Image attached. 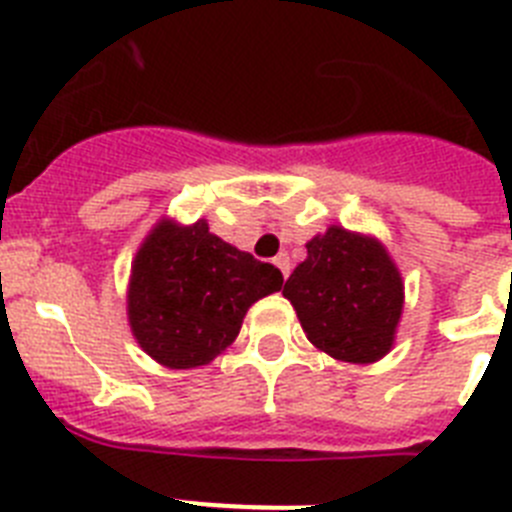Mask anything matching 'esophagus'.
<instances>
[{
    "mask_svg": "<svg viewBox=\"0 0 512 512\" xmlns=\"http://www.w3.org/2000/svg\"><path fill=\"white\" fill-rule=\"evenodd\" d=\"M274 266H279V271H282L284 277H289V271H292V264H289L287 253H279V256H274Z\"/></svg>",
    "mask_w": 512,
    "mask_h": 512,
    "instance_id": "obj_1",
    "label": "esophagus"
}]
</instances>
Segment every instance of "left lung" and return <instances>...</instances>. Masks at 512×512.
Wrapping results in <instances>:
<instances>
[{
  "mask_svg": "<svg viewBox=\"0 0 512 512\" xmlns=\"http://www.w3.org/2000/svg\"><path fill=\"white\" fill-rule=\"evenodd\" d=\"M307 259L289 274L307 341L338 361L374 364L390 354L405 305L402 274L382 241L330 225L305 243Z\"/></svg>",
  "mask_w": 512,
  "mask_h": 512,
  "instance_id": "left-lung-1",
  "label": "left lung"
}]
</instances>
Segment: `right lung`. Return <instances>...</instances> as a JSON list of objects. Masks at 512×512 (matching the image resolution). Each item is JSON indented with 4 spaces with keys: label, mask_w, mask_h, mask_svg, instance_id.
<instances>
[{
    "label": "right lung",
    "mask_w": 512,
    "mask_h": 512,
    "mask_svg": "<svg viewBox=\"0 0 512 512\" xmlns=\"http://www.w3.org/2000/svg\"><path fill=\"white\" fill-rule=\"evenodd\" d=\"M282 282L277 266L217 238L207 220L182 225L161 217L130 269V330L161 366H205L241 333L248 307Z\"/></svg>",
    "instance_id": "add662e5"
}]
</instances>
